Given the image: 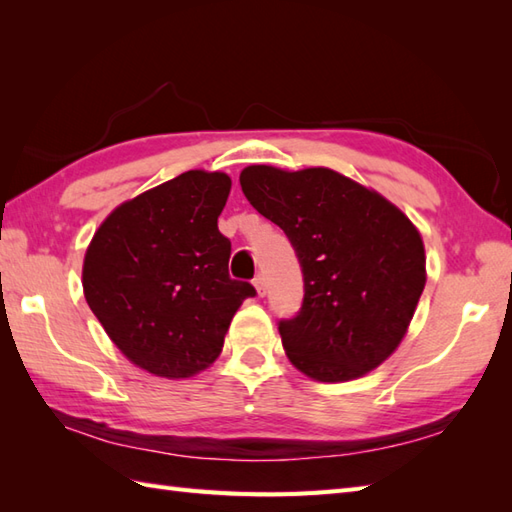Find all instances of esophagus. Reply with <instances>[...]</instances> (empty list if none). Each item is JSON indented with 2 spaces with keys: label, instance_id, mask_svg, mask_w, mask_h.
<instances>
[{
  "label": "esophagus",
  "instance_id": "obj_1",
  "mask_svg": "<svg viewBox=\"0 0 512 512\" xmlns=\"http://www.w3.org/2000/svg\"><path fill=\"white\" fill-rule=\"evenodd\" d=\"M253 284H255V288H257V292L259 295H266V277L259 273V275H255V279H253Z\"/></svg>",
  "mask_w": 512,
  "mask_h": 512
}]
</instances>
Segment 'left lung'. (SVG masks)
Masks as SVG:
<instances>
[{"instance_id": "1", "label": "left lung", "mask_w": 512, "mask_h": 512, "mask_svg": "<svg viewBox=\"0 0 512 512\" xmlns=\"http://www.w3.org/2000/svg\"><path fill=\"white\" fill-rule=\"evenodd\" d=\"M246 200L290 239L303 301L279 321L290 363L321 383L372 372L396 350L424 290V246L405 213L332 169L246 167Z\"/></svg>"}]
</instances>
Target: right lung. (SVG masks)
<instances>
[{"instance_id": "1", "label": "right lung", "mask_w": 512, "mask_h": 512, "mask_svg": "<svg viewBox=\"0 0 512 512\" xmlns=\"http://www.w3.org/2000/svg\"><path fill=\"white\" fill-rule=\"evenodd\" d=\"M231 178L187 171L118 206L83 262L85 301L129 361L187 378L222 352L248 281L228 275L231 239L217 228Z\"/></svg>"}]
</instances>
